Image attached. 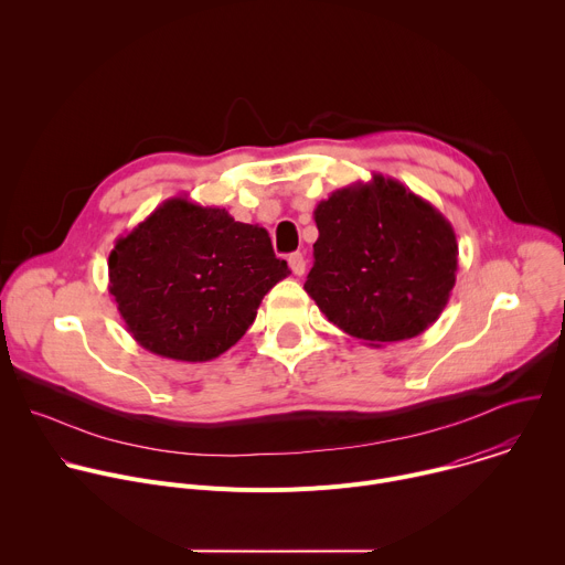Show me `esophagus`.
Listing matches in <instances>:
<instances>
[{"mask_svg":"<svg viewBox=\"0 0 565 565\" xmlns=\"http://www.w3.org/2000/svg\"><path fill=\"white\" fill-rule=\"evenodd\" d=\"M288 266H290V270H292L297 277H301V275L306 273V259H303V255H301V253L290 255V257H288Z\"/></svg>","mask_w":565,"mask_h":565,"instance_id":"34e87169","label":"esophagus"}]
</instances>
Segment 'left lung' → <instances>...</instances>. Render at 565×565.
I'll use <instances>...</instances> for the list:
<instances>
[{
    "instance_id": "left-lung-1",
    "label": "left lung",
    "mask_w": 565,
    "mask_h": 565,
    "mask_svg": "<svg viewBox=\"0 0 565 565\" xmlns=\"http://www.w3.org/2000/svg\"><path fill=\"white\" fill-rule=\"evenodd\" d=\"M303 290L344 333L380 349L425 333L458 270L451 223L395 179L373 174L319 201Z\"/></svg>"
}]
</instances>
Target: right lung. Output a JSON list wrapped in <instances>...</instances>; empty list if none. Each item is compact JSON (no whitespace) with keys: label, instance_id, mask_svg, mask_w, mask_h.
I'll return each instance as SVG.
<instances>
[{"label":"right lung","instance_id":"1","mask_svg":"<svg viewBox=\"0 0 565 565\" xmlns=\"http://www.w3.org/2000/svg\"><path fill=\"white\" fill-rule=\"evenodd\" d=\"M290 275L262 225L174 196L109 255V292L153 355L210 362L246 335L266 292Z\"/></svg>","mask_w":565,"mask_h":565}]
</instances>
